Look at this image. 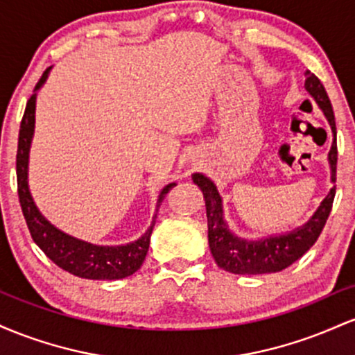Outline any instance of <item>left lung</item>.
I'll use <instances>...</instances> for the list:
<instances>
[{
  "instance_id": "8db88e82",
  "label": "left lung",
  "mask_w": 355,
  "mask_h": 355,
  "mask_svg": "<svg viewBox=\"0 0 355 355\" xmlns=\"http://www.w3.org/2000/svg\"><path fill=\"white\" fill-rule=\"evenodd\" d=\"M305 89L315 100L319 108L324 112L332 130V146L329 152V165H331V180L336 182L337 170V140H336V118L329 100L327 92L320 80L311 71H305ZM191 180L202 190L207 207V222H209V245L215 262L223 270L240 275L274 274L299 260L319 239L329 214L332 210V202L336 197V187L331 189L327 197L320 203L319 209L312 215L307 223L299 229L287 232L274 237L247 240L232 234L225 218H223V205L217 187L203 173H193Z\"/></svg>"
}]
</instances>
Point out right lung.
Masks as SVG:
<instances>
[{"label":"right lung","instance_id":"1","mask_svg":"<svg viewBox=\"0 0 355 355\" xmlns=\"http://www.w3.org/2000/svg\"><path fill=\"white\" fill-rule=\"evenodd\" d=\"M51 67L46 68L43 76L36 83L33 95L26 103V110L19 126L18 137V153H16V178H18V197L21 203V210L30 229L35 243L44 252L48 259L53 260L60 268L70 272V274L89 280H118L135 274L144 263L146 252L150 247V235L155 227V218L148 230L135 242L125 243V245H95V243L85 242L71 235L64 234L63 230L56 229L51 222L43 217L42 211L35 205L30 189H28V158H30V146L35 133V110H36V92L43 87L48 78ZM175 187V183H168L158 195L157 211L165 195Z\"/></svg>","mask_w":355,"mask_h":355}]
</instances>
